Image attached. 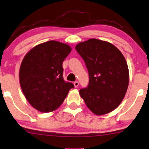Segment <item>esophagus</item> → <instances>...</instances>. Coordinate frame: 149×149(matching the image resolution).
I'll return each instance as SVG.
<instances>
[{
  "label": "esophagus",
  "instance_id": "34e87169",
  "mask_svg": "<svg viewBox=\"0 0 149 149\" xmlns=\"http://www.w3.org/2000/svg\"><path fill=\"white\" fill-rule=\"evenodd\" d=\"M79 83L78 81H74V86L75 88H77V87L79 86Z\"/></svg>",
  "mask_w": 149,
  "mask_h": 149
}]
</instances>
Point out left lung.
I'll use <instances>...</instances> for the list:
<instances>
[{"label": "left lung", "mask_w": 149, "mask_h": 149, "mask_svg": "<svg viewBox=\"0 0 149 149\" xmlns=\"http://www.w3.org/2000/svg\"><path fill=\"white\" fill-rule=\"evenodd\" d=\"M86 63L89 84L79 90L87 107L96 115L111 112L125 97L129 69L120 51L111 43L97 39L81 42L75 47Z\"/></svg>", "instance_id": "obj_1"}]
</instances>
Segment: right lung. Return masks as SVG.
<instances>
[{
    "mask_svg": "<svg viewBox=\"0 0 149 149\" xmlns=\"http://www.w3.org/2000/svg\"><path fill=\"white\" fill-rule=\"evenodd\" d=\"M70 52L68 44L51 40L35 46L24 56L19 72L20 84L35 109L41 112L54 111L74 88L63 77V61Z\"/></svg>",
    "mask_w": 149,
    "mask_h": 149,
    "instance_id": "obj_1",
    "label": "right lung"
}]
</instances>
